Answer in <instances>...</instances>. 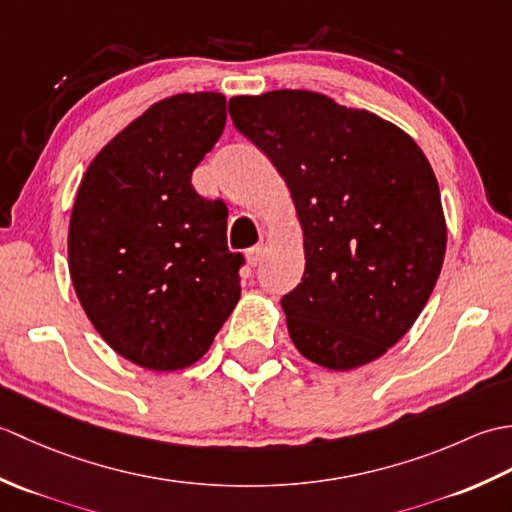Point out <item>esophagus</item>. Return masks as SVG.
Wrapping results in <instances>:
<instances>
[{"instance_id":"esophagus-1","label":"esophagus","mask_w":512,"mask_h":512,"mask_svg":"<svg viewBox=\"0 0 512 512\" xmlns=\"http://www.w3.org/2000/svg\"><path fill=\"white\" fill-rule=\"evenodd\" d=\"M264 253H266V248L259 244V246H253V248H248L246 250V259H248V264L250 266H257L259 262H262L264 259Z\"/></svg>"}]
</instances>
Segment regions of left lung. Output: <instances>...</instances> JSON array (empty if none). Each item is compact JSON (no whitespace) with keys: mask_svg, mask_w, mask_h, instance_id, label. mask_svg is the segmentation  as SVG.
<instances>
[{"mask_svg":"<svg viewBox=\"0 0 512 512\" xmlns=\"http://www.w3.org/2000/svg\"><path fill=\"white\" fill-rule=\"evenodd\" d=\"M228 112L297 209L306 270L281 299L292 343L334 372L376 361L420 317L447 250L427 156L394 123L319 92L233 96Z\"/></svg>","mask_w":512,"mask_h":512,"instance_id":"left-lung-1","label":"left lung"}]
</instances>
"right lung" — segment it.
I'll use <instances>...</instances> for the list:
<instances>
[{
  "label": "right lung",
  "mask_w": 512,
  "mask_h": 512,
  "mask_svg": "<svg viewBox=\"0 0 512 512\" xmlns=\"http://www.w3.org/2000/svg\"><path fill=\"white\" fill-rule=\"evenodd\" d=\"M224 125L220 92L162 99L96 154L76 191V297L103 341L151 372L200 361L242 292L244 257L226 246V204L191 184Z\"/></svg>",
  "instance_id": "1"
}]
</instances>
